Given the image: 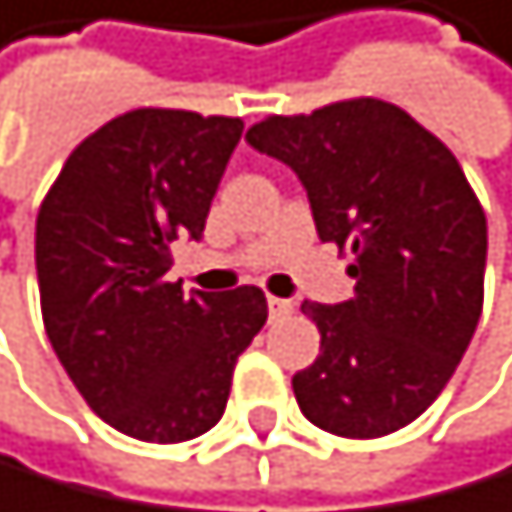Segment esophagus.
Returning a JSON list of instances; mask_svg holds the SVG:
<instances>
[{
  "label": "esophagus",
  "instance_id": "obj_1",
  "mask_svg": "<svg viewBox=\"0 0 512 512\" xmlns=\"http://www.w3.org/2000/svg\"><path fill=\"white\" fill-rule=\"evenodd\" d=\"M294 310V303L284 300V297H267V313H271V320H281L287 313Z\"/></svg>",
  "mask_w": 512,
  "mask_h": 512
}]
</instances>
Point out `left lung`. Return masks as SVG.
<instances>
[{"label":"left lung","instance_id":"obj_1","mask_svg":"<svg viewBox=\"0 0 512 512\" xmlns=\"http://www.w3.org/2000/svg\"><path fill=\"white\" fill-rule=\"evenodd\" d=\"M245 140L297 172L320 241L353 254L356 297L300 307L320 330V356L294 376L300 412L340 438L412 425L484 307L487 218L461 163L376 97L267 117Z\"/></svg>","mask_w":512,"mask_h":512}]
</instances>
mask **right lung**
<instances>
[{
    "mask_svg": "<svg viewBox=\"0 0 512 512\" xmlns=\"http://www.w3.org/2000/svg\"><path fill=\"white\" fill-rule=\"evenodd\" d=\"M238 117L143 107L68 156L35 222L41 317L84 402L136 441L179 444L218 425L238 356L267 320L258 287L172 284V241H199Z\"/></svg>",
    "mask_w": 512,
    "mask_h": 512,
    "instance_id": "obj_1",
    "label": "right lung"
}]
</instances>
